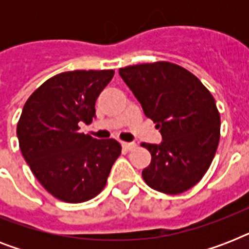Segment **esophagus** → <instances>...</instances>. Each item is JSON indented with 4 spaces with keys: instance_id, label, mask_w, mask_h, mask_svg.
Segmentation results:
<instances>
[{
    "instance_id": "1",
    "label": "esophagus",
    "mask_w": 249,
    "mask_h": 249,
    "mask_svg": "<svg viewBox=\"0 0 249 249\" xmlns=\"http://www.w3.org/2000/svg\"><path fill=\"white\" fill-rule=\"evenodd\" d=\"M121 146H123V148L126 150V151H130V150H133V148L136 147V143H133V142H121Z\"/></svg>"
}]
</instances>
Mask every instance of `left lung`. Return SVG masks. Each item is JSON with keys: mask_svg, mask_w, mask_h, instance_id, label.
Segmentation results:
<instances>
[{"mask_svg": "<svg viewBox=\"0 0 249 249\" xmlns=\"http://www.w3.org/2000/svg\"><path fill=\"white\" fill-rule=\"evenodd\" d=\"M119 75L160 129L161 142L142 143L151 163L144 182L164 194H181L200 181L220 141V113L208 89L185 68L169 62L120 68Z\"/></svg>", "mask_w": 249, "mask_h": 249, "instance_id": "left-lung-1", "label": "left lung"}]
</instances>
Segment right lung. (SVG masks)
<instances>
[{"instance_id":"right-lung-1","label":"right lung","mask_w":249,"mask_h":249,"mask_svg":"<svg viewBox=\"0 0 249 249\" xmlns=\"http://www.w3.org/2000/svg\"><path fill=\"white\" fill-rule=\"evenodd\" d=\"M112 70L70 71L45 81L25 102L17 128L20 151L35 177L59 200L83 203L101 193L115 160L117 141L79 133L95 117V101Z\"/></svg>"}]
</instances>
